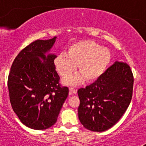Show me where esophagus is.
<instances>
[{"mask_svg": "<svg viewBox=\"0 0 146 146\" xmlns=\"http://www.w3.org/2000/svg\"><path fill=\"white\" fill-rule=\"evenodd\" d=\"M77 93V90L73 88V87H70L69 88V94L70 95H73V94H76Z\"/></svg>", "mask_w": 146, "mask_h": 146, "instance_id": "34e87169", "label": "esophagus"}]
</instances>
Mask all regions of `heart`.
Masks as SVG:
<instances>
[{
  "mask_svg": "<svg viewBox=\"0 0 146 146\" xmlns=\"http://www.w3.org/2000/svg\"><path fill=\"white\" fill-rule=\"evenodd\" d=\"M111 58V52L108 48L101 46L94 41L85 40L71 45L66 53H59L55 58L54 65L58 73L66 78L74 72L78 64L80 73L64 81L67 84L77 85L84 78L87 81L98 78L109 64Z\"/></svg>",
  "mask_w": 146,
  "mask_h": 146,
  "instance_id": "1",
  "label": "heart"
}]
</instances>
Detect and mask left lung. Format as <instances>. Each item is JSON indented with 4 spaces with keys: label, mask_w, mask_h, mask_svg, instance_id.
Listing matches in <instances>:
<instances>
[{
    "label": "left lung",
    "mask_w": 146,
    "mask_h": 146,
    "mask_svg": "<svg viewBox=\"0 0 146 146\" xmlns=\"http://www.w3.org/2000/svg\"><path fill=\"white\" fill-rule=\"evenodd\" d=\"M133 83L130 66L115 62L95 82L80 88L78 117L84 127L94 132L113 127L130 104Z\"/></svg>",
    "instance_id": "8db88e82"
}]
</instances>
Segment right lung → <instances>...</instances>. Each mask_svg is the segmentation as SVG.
<instances>
[{
    "label": "right lung",
    "instance_id": "1",
    "mask_svg": "<svg viewBox=\"0 0 146 146\" xmlns=\"http://www.w3.org/2000/svg\"><path fill=\"white\" fill-rule=\"evenodd\" d=\"M57 37L37 40L18 53L11 65L7 85L10 102L23 124L34 130L54 125L68 95L60 86L56 55L50 53Z\"/></svg>",
    "mask_w": 146,
    "mask_h": 146
}]
</instances>
